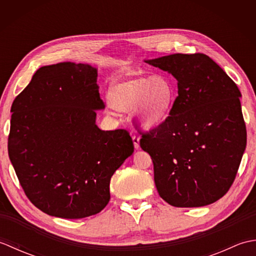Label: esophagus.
Segmentation results:
<instances>
[{
  "label": "esophagus",
  "mask_w": 256,
  "mask_h": 256,
  "mask_svg": "<svg viewBox=\"0 0 256 256\" xmlns=\"http://www.w3.org/2000/svg\"><path fill=\"white\" fill-rule=\"evenodd\" d=\"M132 140H133V144L135 148H140V136L138 134H133L132 135Z\"/></svg>",
  "instance_id": "1"
}]
</instances>
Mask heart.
I'll return each instance as SVG.
<instances>
[{
  "instance_id": "b5f03b06",
  "label": "heart",
  "mask_w": 256,
  "mask_h": 256,
  "mask_svg": "<svg viewBox=\"0 0 256 256\" xmlns=\"http://www.w3.org/2000/svg\"><path fill=\"white\" fill-rule=\"evenodd\" d=\"M175 99V86L162 74L125 80L114 84L108 92L113 108L123 111L136 108L148 126H155L164 121Z\"/></svg>"
}]
</instances>
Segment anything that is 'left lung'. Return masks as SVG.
<instances>
[{
  "label": "left lung",
  "instance_id": "1",
  "mask_svg": "<svg viewBox=\"0 0 256 256\" xmlns=\"http://www.w3.org/2000/svg\"><path fill=\"white\" fill-rule=\"evenodd\" d=\"M146 62L172 74L178 86L170 116L140 140L153 160L157 192L180 208L214 204L232 186L246 146L241 92L204 54Z\"/></svg>",
  "mask_w": 256,
  "mask_h": 256
}]
</instances>
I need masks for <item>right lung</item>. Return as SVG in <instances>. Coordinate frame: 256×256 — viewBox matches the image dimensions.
I'll use <instances>...</instances> for the list:
<instances>
[{"label":"right lung","mask_w":256,"mask_h":256,"mask_svg":"<svg viewBox=\"0 0 256 256\" xmlns=\"http://www.w3.org/2000/svg\"><path fill=\"white\" fill-rule=\"evenodd\" d=\"M96 77L86 64L44 66L10 108V160L27 198L50 216L99 214L114 172L134 152L126 130L96 126V110L104 108Z\"/></svg>","instance_id":"obj_1"}]
</instances>
